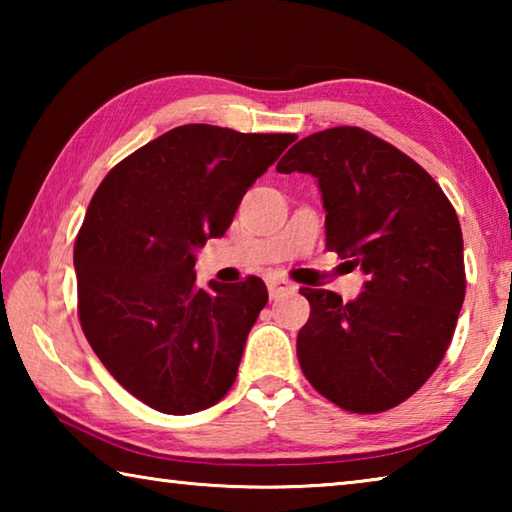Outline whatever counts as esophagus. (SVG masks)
Wrapping results in <instances>:
<instances>
[{
    "mask_svg": "<svg viewBox=\"0 0 512 512\" xmlns=\"http://www.w3.org/2000/svg\"><path fill=\"white\" fill-rule=\"evenodd\" d=\"M266 287H268V293H271V298H280V296H287V293H293L298 287L293 284L291 280H287V277H268L266 280Z\"/></svg>",
    "mask_w": 512,
    "mask_h": 512,
    "instance_id": "34e87169",
    "label": "esophagus"
}]
</instances>
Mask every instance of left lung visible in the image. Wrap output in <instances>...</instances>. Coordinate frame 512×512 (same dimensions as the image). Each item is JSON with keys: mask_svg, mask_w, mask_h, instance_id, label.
Segmentation results:
<instances>
[{"mask_svg": "<svg viewBox=\"0 0 512 512\" xmlns=\"http://www.w3.org/2000/svg\"><path fill=\"white\" fill-rule=\"evenodd\" d=\"M277 171L318 178L327 250L368 275L352 302L300 289L311 307L296 343L300 368L345 411L393 409L440 366L463 307V232L454 205L418 162L359 126L305 137Z\"/></svg>", "mask_w": 512, "mask_h": 512, "instance_id": "8db88e82", "label": "left lung"}]
</instances>
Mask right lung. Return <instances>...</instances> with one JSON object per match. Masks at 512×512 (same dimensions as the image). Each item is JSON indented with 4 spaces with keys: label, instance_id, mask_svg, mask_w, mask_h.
Here are the masks:
<instances>
[{
    "label": "right lung",
    "instance_id": "obj_1",
    "mask_svg": "<svg viewBox=\"0 0 512 512\" xmlns=\"http://www.w3.org/2000/svg\"><path fill=\"white\" fill-rule=\"evenodd\" d=\"M187 124L108 171L76 235L79 320L94 354L151 409L223 400L268 300L255 275L201 289L194 250L230 228L241 198L296 140Z\"/></svg>",
    "mask_w": 512,
    "mask_h": 512
}]
</instances>
